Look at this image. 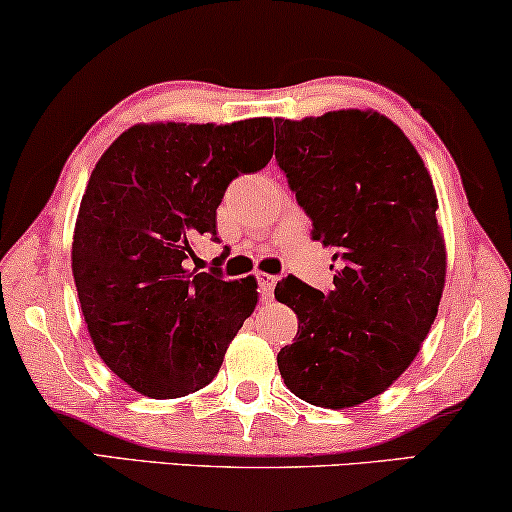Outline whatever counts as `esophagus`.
I'll use <instances>...</instances> for the list:
<instances>
[{
  "label": "esophagus",
  "instance_id": "34e87169",
  "mask_svg": "<svg viewBox=\"0 0 512 512\" xmlns=\"http://www.w3.org/2000/svg\"><path fill=\"white\" fill-rule=\"evenodd\" d=\"M256 279H258V289H261V296L263 298H272V291H275L277 277L265 275V272H258Z\"/></svg>",
  "mask_w": 512,
  "mask_h": 512
}]
</instances>
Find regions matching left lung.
Wrapping results in <instances>:
<instances>
[{
    "instance_id": "left-lung-1",
    "label": "left lung",
    "mask_w": 512,
    "mask_h": 512,
    "mask_svg": "<svg viewBox=\"0 0 512 512\" xmlns=\"http://www.w3.org/2000/svg\"><path fill=\"white\" fill-rule=\"evenodd\" d=\"M275 125V158L312 237L335 249L331 293L293 275L275 286L298 317L277 366L303 401L354 408L405 373L438 314L447 251L436 188L403 130L373 109Z\"/></svg>"
}]
</instances>
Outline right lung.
Here are the masks:
<instances>
[{
    "instance_id": "1",
    "label": "right lung",
    "mask_w": 512,
    "mask_h": 512,
    "mask_svg": "<svg viewBox=\"0 0 512 512\" xmlns=\"http://www.w3.org/2000/svg\"><path fill=\"white\" fill-rule=\"evenodd\" d=\"M272 118L137 123L97 160L81 198L72 272L90 340L109 370L149 398L207 387L258 303L254 277L191 272L216 240L230 181L270 163Z\"/></svg>"
}]
</instances>
